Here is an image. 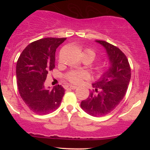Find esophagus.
<instances>
[{
	"mask_svg": "<svg viewBox=\"0 0 150 150\" xmlns=\"http://www.w3.org/2000/svg\"><path fill=\"white\" fill-rule=\"evenodd\" d=\"M70 89H77V86H74V85H70Z\"/></svg>",
	"mask_w": 150,
	"mask_h": 150,
	"instance_id": "34e87169",
	"label": "esophagus"
}]
</instances>
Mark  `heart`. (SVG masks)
Listing matches in <instances>:
<instances>
[{"instance_id":"obj_1","label":"heart","mask_w":150,"mask_h":150,"mask_svg":"<svg viewBox=\"0 0 150 150\" xmlns=\"http://www.w3.org/2000/svg\"><path fill=\"white\" fill-rule=\"evenodd\" d=\"M82 54L89 56L92 58V61H94L97 57V53L95 51L92 49H89V48H85L83 50ZM65 78L70 83L74 84V85H79V84L82 83L84 80L89 78V74L84 70H72L65 73Z\"/></svg>"}]
</instances>
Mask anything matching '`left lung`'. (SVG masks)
<instances>
[{
  "mask_svg": "<svg viewBox=\"0 0 150 150\" xmlns=\"http://www.w3.org/2000/svg\"><path fill=\"white\" fill-rule=\"evenodd\" d=\"M97 42L104 46L111 66L97 82L94 89L81 102V108L92 116L101 117L111 113L125 97L131 77V69L124 53L105 41Z\"/></svg>",
  "mask_w": 150,
  "mask_h": 150,
  "instance_id": "8db88e82",
  "label": "left lung"
}]
</instances>
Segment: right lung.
<instances>
[{
	"label": "right lung",
	"mask_w": 150,
	"mask_h": 150,
	"mask_svg": "<svg viewBox=\"0 0 150 150\" xmlns=\"http://www.w3.org/2000/svg\"><path fill=\"white\" fill-rule=\"evenodd\" d=\"M66 38H44L29 44L16 65L17 84L22 100L37 114H47L61 104L65 89L61 85L51 90L44 87L48 73L55 68L56 49Z\"/></svg>",
	"instance_id": "1"
}]
</instances>
